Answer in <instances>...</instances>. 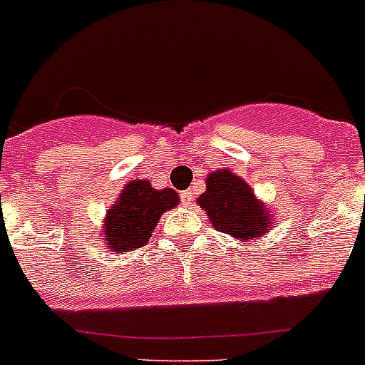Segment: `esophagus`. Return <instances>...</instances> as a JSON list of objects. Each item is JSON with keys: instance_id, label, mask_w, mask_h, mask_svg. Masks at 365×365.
Segmentation results:
<instances>
[{"instance_id": "34e87169", "label": "esophagus", "mask_w": 365, "mask_h": 365, "mask_svg": "<svg viewBox=\"0 0 365 365\" xmlns=\"http://www.w3.org/2000/svg\"><path fill=\"white\" fill-rule=\"evenodd\" d=\"M192 200H193V195L190 190H185V192H180V202L185 206H192Z\"/></svg>"}]
</instances>
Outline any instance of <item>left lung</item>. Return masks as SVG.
Here are the masks:
<instances>
[{"label":"left lung","instance_id":"8db88e82","mask_svg":"<svg viewBox=\"0 0 365 365\" xmlns=\"http://www.w3.org/2000/svg\"><path fill=\"white\" fill-rule=\"evenodd\" d=\"M213 228L239 240L266 235L272 213L260 205L253 190L228 170H217L206 179V192L197 199Z\"/></svg>","mask_w":365,"mask_h":365}]
</instances>
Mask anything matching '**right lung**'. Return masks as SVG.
Segmentation results:
<instances>
[{
  "label": "right lung",
  "instance_id": "add662e5",
  "mask_svg": "<svg viewBox=\"0 0 365 365\" xmlns=\"http://www.w3.org/2000/svg\"><path fill=\"white\" fill-rule=\"evenodd\" d=\"M179 205L172 188L155 190L148 180H132L105 217L106 244L112 252H126L145 246L160 215Z\"/></svg>",
  "mask_w": 365,
  "mask_h": 365
}]
</instances>
